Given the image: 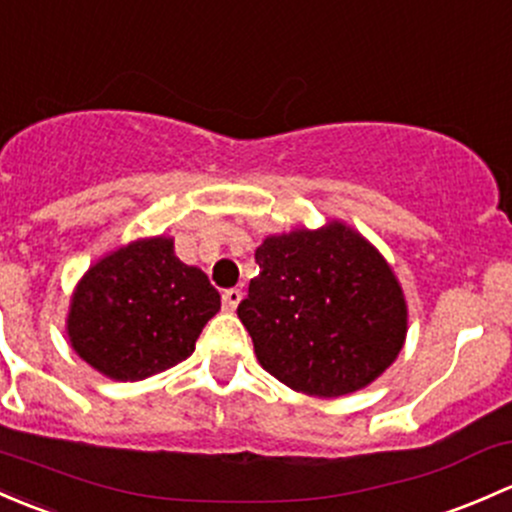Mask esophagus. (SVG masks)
Masks as SVG:
<instances>
[{
    "instance_id": "obj_1",
    "label": "esophagus",
    "mask_w": 512,
    "mask_h": 512,
    "mask_svg": "<svg viewBox=\"0 0 512 512\" xmlns=\"http://www.w3.org/2000/svg\"><path fill=\"white\" fill-rule=\"evenodd\" d=\"M240 299H242V289H238V287L225 289V292H223V309L225 311H235V306L240 304Z\"/></svg>"
}]
</instances>
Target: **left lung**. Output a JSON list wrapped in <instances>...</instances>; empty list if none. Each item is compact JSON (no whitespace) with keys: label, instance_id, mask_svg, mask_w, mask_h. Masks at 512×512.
Masks as SVG:
<instances>
[{"label":"left lung","instance_id":"1","mask_svg":"<svg viewBox=\"0 0 512 512\" xmlns=\"http://www.w3.org/2000/svg\"><path fill=\"white\" fill-rule=\"evenodd\" d=\"M240 301L257 360L279 383L338 397L373 383L397 358L407 306L395 274L341 223L267 238Z\"/></svg>","mask_w":512,"mask_h":512}]
</instances>
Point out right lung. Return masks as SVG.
<instances>
[{
  "instance_id": "obj_1",
  "label": "right lung",
  "mask_w": 512,
  "mask_h": 512,
  "mask_svg": "<svg viewBox=\"0 0 512 512\" xmlns=\"http://www.w3.org/2000/svg\"><path fill=\"white\" fill-rule=\"evenodd\" d=\"M218 309V289L174 255V242L137 240L90 267L73 294L68 336L107 378L144 380L186 360Z\"/></svg>"
}]
</instances>
